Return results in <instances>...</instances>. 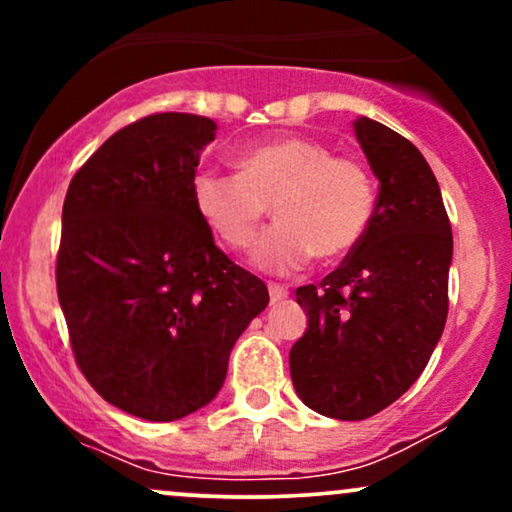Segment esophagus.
Returning a JSON list of instances; mask_svg holds the SVG:
<instances>
[{
    "mask_svg": "<svg viewBox=\"0 0 512 512\" xmlns=\"http://www.w3.org/2000/svg\"><path fill=\"white\" fill-rule=\"evenodd\" d=\"M284 298H289V291H286L284 286H279V284H269V303L276 305V303L284 301Z\"/></svg>",
    "mask_w": 512,
    "mask_h": 512,
    "instance_id": "esophagus-1",
    "label": "esophagus"
}]
</instances>
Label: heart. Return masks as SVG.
I'll return each mask as SVG.
<instances>
[{
    "mask_svg": "<svg viewBox=\"0 0 512 512\" xmlns=\"http://www.w3.org/2000/svg\"><path fill=\"white\" fill-rule=\"evenodd\" d=\"M190 192L199 219L233 250L255 243L272 204L279 221L252 250V264L267 274L298 272L313 255H349L375 214V182L368 170L308 137H281L245 149L238 173L197 170Z\"/></svg>",
    "mask_w": 512,
    "mask_h": 512,
    "instance_id": "b5f03b06",
    "label": "heart"
}]
</instances>
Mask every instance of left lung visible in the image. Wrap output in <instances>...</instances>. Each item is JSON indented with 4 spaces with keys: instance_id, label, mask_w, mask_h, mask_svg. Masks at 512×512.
I'll use <instances>...</instances> for the list:
<instances>
[{
    "instance_id": "1",
    "label": "left lung",
    "mask_w": 512,
    "mask_h": 512,
    "mask_svg": "<svg viewBox=\"0 0 512 512\" xmlns=\"http://www.w3.org/2000/svg\"><path fill=\"white\" fill-rule=\"evenodd\" d=\"M354 132L378 178L375 214L342 267L296 289L308 330L291 346L305 407L361 421L424 373L448 317L452 231L436 175L390 127L358 117Z\"/></svg>"
}]
</instances>
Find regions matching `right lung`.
<instances>
[{
    "label": "right lung",
    "mask_w": 512,
    "mask_h": 512,
    "mask_svg": "<svg viewBox=\"0 0 512 512\" xmlns=\"http://www.w3.org/2000/svg\"><path fill=\"white\" fill-rule=\"evenodd\" d=\"M214 137L209 117L149 115L88 158L64 197L57 296L74 358L105 402L146 421L207 407L269 303L192 207Z\"/></svg>",
    "instance_id": "1"
}]
</instances>
